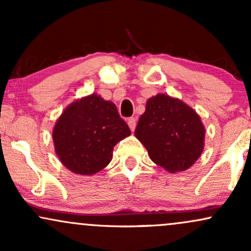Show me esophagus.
<instances>
[{
  "instance_id": "34e87169",
  "label": "esophagus",
  "mask_w": 251,
  "mask_h": 251,
  "mask_svg": "<svg viewBox=\"0 0 251 251\" xmlns=\"http://www.w3.org/2000/svg\"><path fill=\"white\" fill-rule=\"evenodd\" d=\"M127 124H128V126H129V128H131V131H134V128H135V125H137V119H135V118H128L127 119Z\"/></svg>"
}]
</instances>
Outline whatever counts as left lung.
<instances>
[{
    "label": "left lung",
    "mask_w": 251,
    "mask_h": 251,
    "mask_svg": "<svg viewBox=\"0 0 251 251\" xmlns=\"http://www.w3.org/2000/svg\"><path fill=\"white\" fill-rule=\"evenodd\" d=\"M134 135L152 162L166 171L188 170L201 157L205 128L200 116L179 99L157 94L146 102Z\"/></svg>",
    "instance_id": "1"
}]
</instances>
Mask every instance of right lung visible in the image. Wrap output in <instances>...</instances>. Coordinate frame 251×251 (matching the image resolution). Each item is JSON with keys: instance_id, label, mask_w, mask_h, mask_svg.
Segmentation results:
<instances>
[{"instance_id": "add662e5", "label": "right lung", "mask_w": 251, "mask_h": 251, "mask_svg": "<svg viewBox=\"0 0 251 251\" xmlns=\"http://www.w3.org/2000/svg\"><path fill=\"white\" fill-rule=\"evenodd\" d=\"M129 134L117 106L93 93L65 108L54 126L53 142L66 168L92 176L108 165L114 146Z\"/></svg>"}]
</instances>
